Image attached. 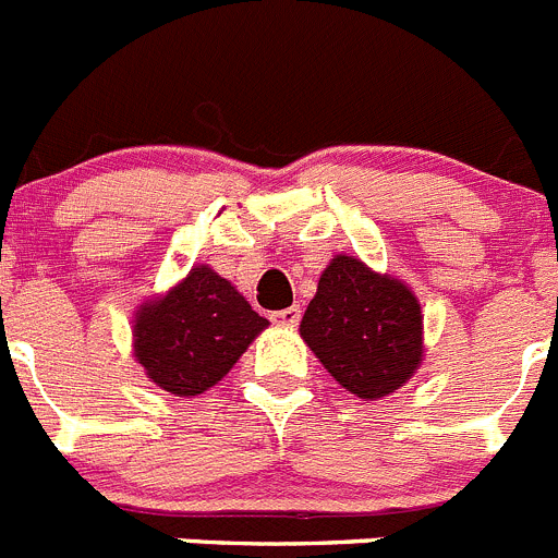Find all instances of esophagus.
Masks as SVG:
<instances>
[{
  "label": "esophagus",
  "mask_w": 558,
  "mask_h": 558,
  "mask_svg": "<svg viewBox=\"0 0 558 558\" xmlns=\"http://www.w3.org/2000/svg\"><path fill=\"white\" fill-rule=\"evenodd\" d=\"M301 320V306L293 304L288 306V310H279V313H274V324L279 326H295Z\"/></svg>",
  "instance_id": "obj_1"
}]
</instances>
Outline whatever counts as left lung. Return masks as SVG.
Listing matches in <instances>:
<instances>
[{
  "mask_svg": "<svg viewBox=\"0 0 558 558\" xmlns=\"http://www.w3.org/2000/svg\"><path fill=\"white\" fill-rule=\"evenodd\" d=\"M301 337L345 390L373 401L403 387L421 365V304L398 279L340 254L320 274Z\"/></svg>",
  "mask_w": 558,
  "mask_h": 558,
  "instance_id": "8db88e82",
  "label": "left lung"
}]
</instances>
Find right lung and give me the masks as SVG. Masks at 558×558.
<instances>
[{
  "label": "right lung",
  "instance_id": "add662e5",
  "mask_svg": "<svg viewBox=\"0 0 558 558\" xmlns=\"http://www.w3.org/2000/svg\"><path fill=\"white\" fill-rule=\"evenodd\" d=\"M265 326L227 279L198 265L166 299L137 313L135 356L157 387L198 396L227 376Z\"/></svg>",
  "mask_w": 558,
  "mask_h": 558
}]
</instances>
